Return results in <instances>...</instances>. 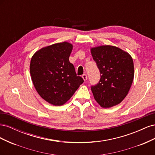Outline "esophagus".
I'll return each mask as SVG.
<instances>
[{
  "mask_svg": "<svg viewBox=\"0 0 155 155\" xmlns=\"http://www.w3.org/2000/svg\"><path fill=\"white\" fill-rule=\"evenodd\" d=\"M82 78L84 79V81H86L87 79V76L86 74H83L82 75Z\"/></svg>",
  "mask_w": 155,
  "mask_h": 155,
  "instance_id": "1",
  "label": "esophagus"
}]
</instances>
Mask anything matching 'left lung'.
<instances>
[{"mask_svg": "<svg viewBox=\"0 0 155 155\" xmlns=\"http://www.w3.org/2000/svg\"><path fill=\"white\" fill-rule=\"evenodd\" d=\"M91 54L101 74L99 82L91 86L94 99L104 108L119 104L133 81L132 58L124 50L109 45L93 48Z\"/></svg>", "mask_w": 155, "mask_h": 155, "instance_id": "obj_1", "label": "left lung"}]
</instances>
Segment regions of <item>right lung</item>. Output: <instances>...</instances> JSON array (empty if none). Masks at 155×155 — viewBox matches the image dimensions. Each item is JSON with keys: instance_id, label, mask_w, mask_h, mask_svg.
<instances>
[{"instance_id": "1", "label": "right lung", "mask_w": 155, "mask_h": 155, "mask_svg": "<svg viewBox=\"0 0 155 155\" xmlns=\"http://www.w3.org/2000/svg\"><path fill=\"white\" fill-rule=\"evenodd\" d=\"M72 45L67 42L37 51L31 59V80L41 97L54 105H62L71 97L83 79L69 61Z\"/></svg>"}]
</instances>
